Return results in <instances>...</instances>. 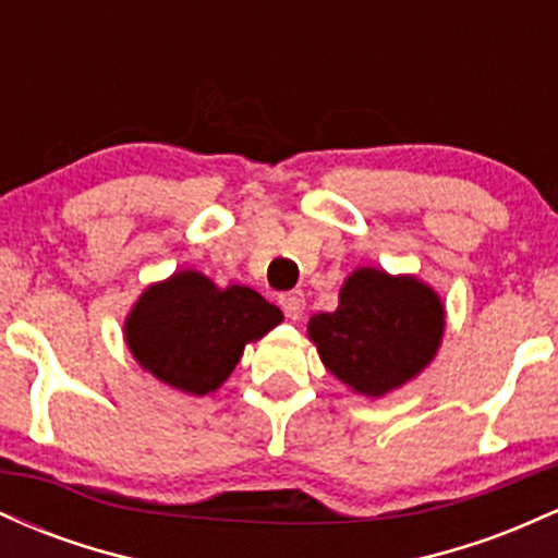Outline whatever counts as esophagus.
Returning <instances> with one entry per match:
<instances>
[{"label": "esophagus", "mask_w": 558, "mask_h": 558, "mask_svg": "<svg viewBox=\"0 0 558 558\" xmlns=\"http://www.w3.org/2000/svg\"><path fill=\"white\" fill-rule=\"evenodd\" d=\"M280 310L286 312L288 319H299L304 315V293L299 291L283 293V296H280Z\"/></svg>", "instance_id": "34e87169"}]
</instances>
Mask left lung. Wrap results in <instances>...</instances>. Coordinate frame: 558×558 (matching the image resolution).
Listing matches in <instances>:
<instances>
[{
    "label": "left lung",
    "instance_id": "left-lung-1",
    "mask_svg": "<svg viewBox=\"0 0 558 558\" xmlns=\"http://www.w3.org/2000/svg\"><path fill=\"white\" fill-rule=\"evenodd\" d=\"M446 304L417 275L356 267L343 280L336 312L310 317L317 354L345 388L383 399L407 386L438 354Z\"/></svg>",
    "mask_w": 558,
    "mask_h": 558
}]
</instances>
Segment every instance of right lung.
Listing matches in <instances>:
<instances>
[{
	"mask_svg": "<svg viewBox=\"0 0 558 558\" xmlns=\"http://www.w3.org/2000/svg\"><path fill=\"white\" fill-rule=\"evenodd\" d=\"M280 323L283 312L254 288H220L198 270H175L144 288L123 338L141 369L159 383L207 396L228 380L243 349Z\"/></svg>",
	"mask_w": 558,
	"mask_h": 558,
	"instance_id": "obj_1",
	"label": "right lung"
}]
</instances>
